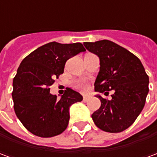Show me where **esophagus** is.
I'll return each mask as SVG.
<instances>
[{
    "instance_id": "34e87169",
    "label": "esophagus",
    "mask_w": 157,
    "mask_h": 157,
    "mask_svg": "<svg viewBox=\"0 0 157 157\" xmlns=\"http://www.w3.org/2000/svg\"><path fill=\"white\" fill-rule=\"evenodd\" d=\"M88 100H89L88 97H83V101H84L85 102H88Z\"/></svg>"
}]
</instances>
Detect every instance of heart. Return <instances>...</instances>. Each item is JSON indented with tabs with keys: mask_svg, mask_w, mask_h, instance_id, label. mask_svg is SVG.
Listing matches in <instances>:
<instances>
[{
	"mask_svg": "<svg viewBox=\"0 0 157 157\" xmlns=\"http://www.w3.org/2000/svg\"><path fill=\"white\" fill-rule=\"evenodd\" d=\"M75 87L77 89H80V90H82V91H86L88 87V85L86 82H78L75 83Z\"/></svg>",
	"mask_w": 157,
	"mask_h": 157,
	"instance_id": "1",
	"label": "heart"
}]
</instances>
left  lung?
Listing matches in <instances>:
<instances>
[{"instance_id": "8db88e82", "label": "left lung", "mask_w": 157, "mask_h": 157, "mask_svg": "<svg viewBox=\"0 0 157 157\" xmlns=\"http://www.w3.org/2000/svg\"><path fill=\"white\" fill-rule=\"evenodd\" d=\"M84 46L100 59L95 91H113L112 99L102 98L101 107L92 113L97 127L109 133L128 128L141 113L149 92V76L138 57L109 40L85 42Z\"/></svg>"}]
</instances>
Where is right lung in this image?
<instances>
[{"mask_svg": "<svg viewBox=\"0 0 157 157\" xmlns=\"http://www.w3.org/2000/svg\"><path fill=\"white\" fill-rule=\"evenodd\" d=\"M84 51L81 43L51 42L33 51L21 62L13 78V107L23 126L34 135L53 137L67 128L69 109L82 101V96L67 87L58 99L49 92V86L63 74L69 59Z\"/></svg>", "mask_w": 157, "mask_h": 157, "instance_id": "add662e5", "label": "right lung"}]
</instances>
